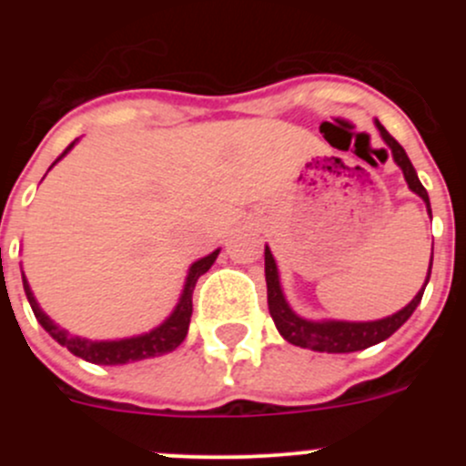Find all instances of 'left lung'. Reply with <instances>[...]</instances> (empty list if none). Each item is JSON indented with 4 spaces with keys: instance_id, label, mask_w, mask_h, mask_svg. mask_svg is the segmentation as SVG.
<instances>
[{
    "instance_id": "obj_1",
    "label": "left lung",
    "mask_w": 466,
    "mask_h": 466,
    "mask_svg": "<svg viewBox=\"0 0 466 466\" xmlns=\"http://www.w3.org/2000/svg\"><path fill=\"white\" fill-rule=\"evenodd\" d=\"M374 126L379 128L380 139L388 144L390 153H392L394 164L401 168L403 177L408 182V189L412 194L420 196L421 200L426 203V211L431 216V200L429 194H426L424 185L417 177L415 167L408 159L406 150L401 148V144L388 133V130L380 126L379 119H374ZM266 284H268V309H270V316L275 320L277 331L281 333L284 340H289L290 345L295 347H304V350H313V351H327V354H351V351H360L368 350V347L379 345L383 342L385 338L392 336L408 318L415 313V309L420 307L421 295H424L426 284L431 279V268H433V252H431V263H429V272H426V281L424 286L420 289V293L410 299L403 309H399L397 313L388 318H380V320H370V322H350V320H307V318L298 316V313L290 309L289 299H286L284 290H281V281H279V270H277L275 257H272L270 248L266 246Z\"/></svg>"
}]
</instances>
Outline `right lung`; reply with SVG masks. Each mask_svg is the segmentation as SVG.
Wrapping results in <instances>:
<instances>
[{"mask_svg": "<svg viewBox=\"0 0 466 466\" xmlns=\"http://www.w3.org/2000/svg\"><path fill=\"white\" fill-rule=\"evenodd\" d=\"M76 142L69 144L67 150H65V153L60 155L54 164H51V167H56V164H58L60 159H63L65 155L74 148V144ZM218 252H220V248L218 250L211 252V255L203 257V259L191 263L189 272H187L185 286H182L180 299H177L176 309H173L171 316H168L167 320L159 322L157 327H153L150 331L139 333V336L116 338V340H89V338L72 336L67 329H63L60 324H56L45 311H42L40 304H37V299H35V295H33L29 281H26L25 270H22V284H25V293H26V299H29L31 309H33V316H35V320L42 324V329H45V331L49 333V336L54 338L58 345L67 347L74 356L87 360V363L126 365V363H135V360H146V359H155V356L168 354V351H173L182 340H185L187 331H189L191 311H194L191 298H194L196 281H198L200 275H205V272L214 266Z\"/></svg>", "mask_w": 466, "mask_h": 466, "instance_id": "1", "label": "right lung"}]
</instances>
